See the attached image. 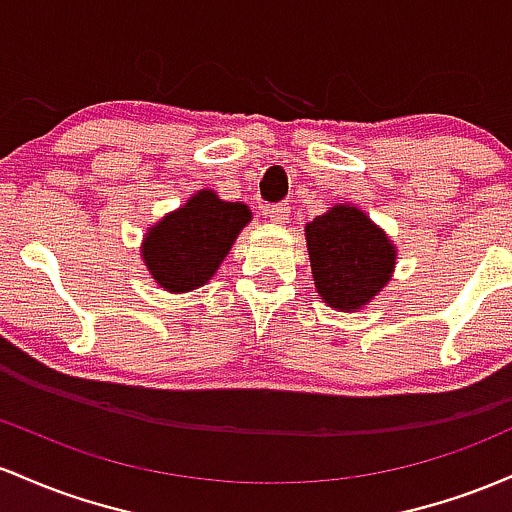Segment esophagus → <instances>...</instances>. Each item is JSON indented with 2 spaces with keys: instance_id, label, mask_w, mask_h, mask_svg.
<instances>
[{
  "instance_id": "1",
  "label": "esophagus",
  "mask_w": 512,
  "mask_h": 512,
  "mask_svg": "<svg viewBox=\"0 0 512 512\" xmlns=\"http://www.w3.org/2000/svg\"><path fill=\"white\" fill-rule=\"evenodd\" d=\"M268 217H271L275 225H283L287 217H290V205H287V203L271 205V208H268Z\"/></svg>"
}]
</instances>
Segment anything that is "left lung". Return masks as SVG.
Returning <instances> with one entry per match:
<instances>
[{
  "instance_id": "left-lung-1",
  "label": "left lung",
  "mask_w": 512,
  "mask_h": 512,
  "mask_svg": "<svg viewBox=\"0 0 512 512\" xmlns=\"http://www.w3.org/2000/svg\"><path fill=\"white\" fill-rule=\"evenodd\" d=\"M312 278L321 302L358 312L392 280L396 246L380 225L350 203H336L304 227Z\"/></svg>"
}]
</instances>
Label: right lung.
<instances>
[{"label": "right lung", "instance_id": "1", "mask_svg": "<svg viewBox=\"0 0 512 512\" xmlns=\"http://www.w3.org/2000/svg\"><path fill=\"white\" fill-rule=\"evenodd\" d=\"M249 222L251 210L244 203H229L203 188L147 229L142 263L154 283L171 295L198 290L212 280Z\"/></svg>", "mask_w": 512, "mask_h": 512}]
</instances>
